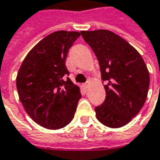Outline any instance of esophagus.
<instances>
[{"instance_id": "34e87169", "label": "esophagus", "mask_w": 160, "mask_h": 160, "mask_svg": "<svg viewBox=\"0 0 160 160\" xmlns=\"http://www.w3.org/2000/svg\"><path fill=\"white\" fill-rule=\"evenodd\" d=\"M89 85H90V82H86V83H83V87L84 88V89H88Z\"/></svg>"}]
</instances>
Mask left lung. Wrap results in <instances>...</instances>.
<instances>
[{"label": "left lung", "mask_w": 160, "mask_h": 160, "mask_svg": "<svg viewBox=\"0 0 160 160\" xmlns=\"http://www.w3.org/2000/svg\"><path fill=\"white\" fill-rule=\"evenodd\" d=\"M81 34L98 58L106 98L95 108L96 118L108 127L128 124L143 107L150 74L140 53L119 35L100 29Z\"/></svg>", "instance_id": "left-lung-1"}]
</instances>
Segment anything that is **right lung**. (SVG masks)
I'll use <instances>...</instances> for the list:
<instances>
[{"mask_svg":"<svg viewBox=\"0 0 160 160\" xmlns=\"http://www.w3.org/2000/svg\"><path fill=\"white\" fill-rule=\"evenodd\" d=\"M78 32L57 31L41 40L28 52L16 84L19 101L29 117L47 129L68 125L81 98L79 87L68 77L65 64Z\"/></svg>","mask_w":160,"mask_h":160,"instance_id":"right-lung-1","label":"right lung"}]
</instances>
